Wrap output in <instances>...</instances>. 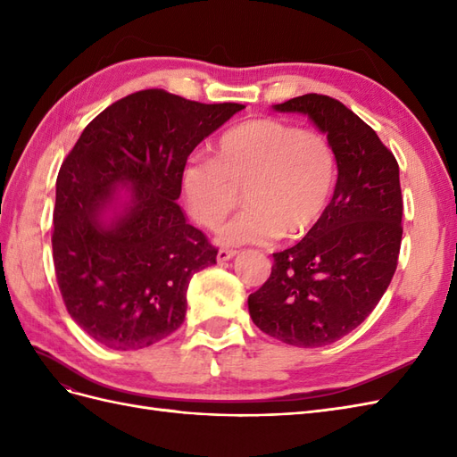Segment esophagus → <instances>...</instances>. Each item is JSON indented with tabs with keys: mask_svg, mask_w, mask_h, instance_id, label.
<instances>
[{
	"mask_svg": "<svg viewBox=\"0 0 457 457\" xmlns=\"http://www.w3.org/2000/svg\"><path fill=\"white\" fill-rule=\"evenodd\" d=\"M237 250H219L217 252V261L223 262V261H230L234 255H237Z\"/></svg>",
	"mask_w": 457,
	"mask_h": 457,
	"instance_id": "34e87169",
	"label": "esophagus"
}]
</instances>
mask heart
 <instances>
[{
	"instance_id": "obj_1",
	"label": "heart",
	"mask_w": 457,
	"mask_h": 457,
	"mask_svg": "<svg viewBox=\"0 0 457 457\" xmlns=\"http://www.w3.org/2000/svg\"><path fill=\"white\" fill-rule=\"evenodd\" d=\"M336 181L326 137L278 118L238 123L220 135L213 160H190L181 171L185 200L205 228L223 225L244 195L247 210L219 232L223 245L301 238L322 219Z\"/></svg>"
}]
</instances>
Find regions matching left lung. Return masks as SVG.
<instances>
[{
    "label": "left lung",
    "instance_id": "1",
    "mask_svg": "<svg viewBox=\"0 0 457 457\" xmlns=\"http://www.w3.org/2000/svg\"><path fill=\"white\" fill-rule=\"evenodd\" d=\"M276 112L305 114L337 158L322 219L272 253L269 280L247 297L253 324L295 347H324L361 326L389 287L403 240L398 163L378 133L328 95H301Z\"/></svg>",
    "mask_w": 457,
    "mask_h": 457
}]
</instances>
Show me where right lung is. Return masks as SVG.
Wrapping results in <instances>:
<instances>
[{
    "mask_svg": "<svg viewBox=\"0 0 457 457\" xmlns=\"http://www.w3.org/2000/svg\"><path fill=\"white\" fill-rule=\"evenodd\" d=\"M242 108L137 91L103 110L62 162L54 274L68 314L96 343L137 351L183 324L192 274L215 265L217 250L177 204L181 171ZM120 189L130 200L116 208Z\"/></svg>",
    "mask_w": 457,
    "mask_h": 457,
    "instance_id": "right-lung-1",
    "label": "right lung"
}]
</instances>
